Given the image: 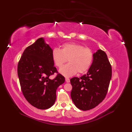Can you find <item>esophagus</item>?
<instances>
[{
    "label": "esophagus",
    "instance_id": "esophagus-1",
    "mask_svg": "<svg viewBox=\"0 0 132 132\" xmlns=\"http://www.w3.org/2000/svg\"><path fill=\"white\" fill-rule=\"evenodd\" d=\"M65 81L66 82H70V79L69 78H65Z\"/></svg>",
    "mask_w": 132,
    "mask_h": 132
}]
</instances>
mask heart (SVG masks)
I'll return each instance as SVG.
<instances>
[{
  "mask_svg": "<svg viewBox=\"0 0 132 132\" xmlns=\"http://www.w3.org/2000/svg\"><path fill=\"white\" fill-rule=\"evenodd\" d=\"M52 58L55 65L61 68L68 60L69 64L63 67L59 72L65 77L77 73L82 74L88 70L94 59V54L88 48L75 43H65L61 50L54 48L52 52Z\"/></svg>",
  "mask_w": 132,
  "mask_h": 132,
  "instance_id": "obj_1",
  "label": "heart"
}]
</instances>
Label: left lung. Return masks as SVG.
Masks as SVG:
<instances>
[{
  "mask_svg": "<svg viewBox=\"0 0 132 132\" xmlns=\"http://www.w3.org/2000/svg\"><path fill=\"white\" fill-rule=\"evenodd\" d=\"M112 77V67L104 51L94 53L93 63L87 73L70 79L71 99L79 109H94L105 98Z\"/></svg>",
  "mask_w": 132,
  "mask_h": 132,
  "instance_id": "left-lung-1",
  "label": "left lung"
}]
</instances>
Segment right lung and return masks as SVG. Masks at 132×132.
Wrapping results in <instances>:
<instances>
[{
  "instance_id": "add662e5",
  "label": "right lung",
  "mask_w": 132,
  "mask_h": 132,
  "mask_svg": "<svg viewBox=\"0 0 132 132\" xmlns=\"http://www.w3.org/2000/svg\"><path fill=\"white\" fill-rule=\"evenodd\" d=\"M52 49L44 38L37 39L23 51L18 63V74L21 91L31 105L41 110L52 106L56 100L58 87L65 81L58 74L52 58ZM58 74L53 79L49 77Z\"/></svg>"
}]
</instances>
